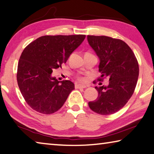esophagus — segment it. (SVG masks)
<instances>
[{
	"label": "esophagus",
	"mask_w": 154,
	"mask_h": 154,
	"mask_svg": "<svg viewBox=\"0 0 154 154\" xmlns=\"http://www.w3.org/2000/svg\"><path fill=\"white\" fill-rule=\"evenodd\" d=\"M87 87H88L87 85H81V84H76L75 85V88H87Z\"/></svg>",
	"instance_id": "1"
}]
</instances>
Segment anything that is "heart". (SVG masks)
Here are the masks:
<instances>
[{"label": "heart", "instance_id": "1", "mask_svg": "<svg viewBox=\"0 0 154 154\" xmlns=\"http://www.w3.org/2000/svg\"><path fill=\"white\" fill-rule=\"evenodd\" d=\"M80 80H83L82 79H80Z\"/></svg>", "mask_w": 154, "mask_h": 154}]
</instances>
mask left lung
<instances>
[{"instance_id": "obj_1", "label": "left lung", "mask_w": 154, "mask_h": 154, "mask_svg": "<svg viewBox=\"0 0 154 154\" xmlns=\"http://www.w3.org/2000/svg\"><path fill=\"white\" fill-rule=\"evenodd\" d=\"M87 40L99 59L101 77L109 78L108 85L95 87L98 97L97 100L88 102V106L99 114H114L133 95L139 77L138 62L131 48L122 40L89 35Z\"/></svg>"}]
</instances>
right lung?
I'll use <instances>...</instances> for the list:
<instances>
[{
  "label": "right lung",
  "instance_id": "add662e5",
  "mask_svg": "<svg viewBox=\"0 0 154 154\" xmlns=\"http://www.w3.org/2000/svg\"><path fill=\"white\" fill-rule=\"evenodd\" d=\"M85 35L44 36L24 48L17 66V84L26 103L35 111L51 114L63 106L74 89L70 80L58 81L53 70L61 67Z\"/></svg>",
  "mask_w": 154,
  "mask_h": 154
}]
</instances>
